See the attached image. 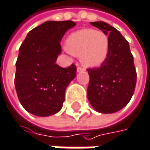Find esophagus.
Segmentation results:
<instances>
[{
	"mask_svg": "<svg viewBox=\"0 0 150 150\" xmlns=\"http://www.w3.org/2000/svg\"><path fill=\"white\" fill-rule=\"evenodd\" d=\"M76 70H77V72H83V71H84L85 69H84L83 67H78Z\"/></svg>",
	"mask_w": 150,
	"mask_h": 150,
	"instance_id": "1",
	"label": "esophagus"
}]
</instances>
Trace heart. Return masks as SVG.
Here are the masks:
<instances>
[{
    "mask_svg": "<svg viewBox=\"0 0 150 150\" xmlns=\"http://www.w3.org/2000/svg\"><path fill=\"white\" fill-rule=\"evenodd\" d=\"M66 45L70 53L80 56L81 62L87 67L101 66L109 53V38L102 30L83 29L74 31L67 38Z\"/></svg>",
    "mask_w": 150,
    "mask_h": 150,
    "instance_id": "obj_1",
    "label": "heart"
}]
</instances>
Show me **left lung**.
I'll use <instances>...</instances> for the list:
<instances>
[{"label": "left lung", "instance_id": "obj_1", "mask_svg": "<svg viewBox=\"0 0 150 150\" xmlns=\"http://www.w3.org/2000/svg\"><path fill=\"white\" fill-rule=\"evenodd\" d=\"M91 24L104 31L109 38V53L99 67L87 69L90 83L88 99L101 113H113L130 101L136 84V71L128 42L114 27L105 22Z\"/></svg>", "mask_w": 150, "mask_h": 150}]
</instances>
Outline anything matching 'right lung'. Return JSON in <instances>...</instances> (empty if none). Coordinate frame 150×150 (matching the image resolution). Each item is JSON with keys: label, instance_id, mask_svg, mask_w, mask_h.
<instances>
[{"label": "right lung", "instance_id": "right-lung-1", "mask_svg": "<svg viewBox=\"0 0 150 150\" xmlns=\"http://www.w3.org/2000/svg\"><path fill=\"white\" fill-rule=\"evenodd\" d=\"M73 21H47L31 30L19 48L15 86L18 99L30 113L48 117L60 111L65 91L76 76V67L56 64L60 41Z\"/></svg>", "mask_w": 150, "mask_h": 150}]
</instances>
